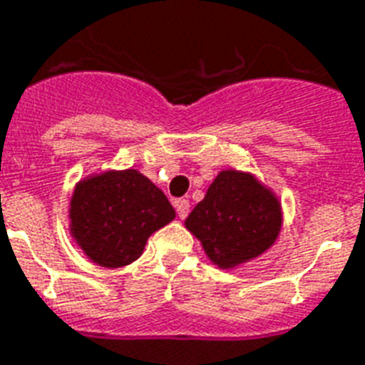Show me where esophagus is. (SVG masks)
Instances as JSON below:
<instances>
[{
	"instance_id": "esophagus-1",
	"label": "esophagus",
	"mask_w": 365,
	"mask_h": 365,
	"mask_svg": "<svg viewBox=\"0 0 365 365\" xmlns=\"http://www.w3.org/2000/svg\"><path fill=\"white\" fill-rule=\"evenodd\" d=\"M174 206H176L178 217H180V220H183V217H185L189 214V200L187 199L174 200Z\"/></svg>"
}]
</instances>
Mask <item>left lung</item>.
Instances as JSON below:
<instances>
[{"mask_svg":"<svg viewBox=\"0 0 365 365\" xmlns=\"http://www.w3.org/2000/svg\"><path fill=\"white\" fill-rule=\"evenodd\" d=\"M185 229L199 239L214 265L231 271L277 242L282 205L252 172L227 168L214 178L205 199L185 220Z\"/></svg>","mask_w":365,"mask_h":365,"instance_id":"8db88e82","label":"left lung"}]
</instances>
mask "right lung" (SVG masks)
Segmentation results:
<instances>
[{
    "label": "right lung",
    "instance_id": "right-lung-1",
    "mask_svg": "<svg viewBox=\"0 0 365 365\" xmlns=\"http://www.w3.org/2000/svg\"><path fill=\"white\" fill-rule=\"evenodd\" d=\"M174 217L166 195L136 168L85 176L76 183L68 210L73 242L106 269L136 261L149 237Z\"/></svg>",
    "mask_w": 365,
    "mask_h": 365
}]
</instances>
